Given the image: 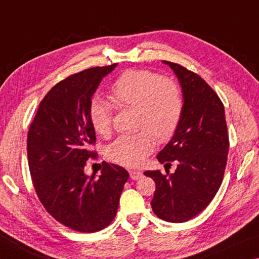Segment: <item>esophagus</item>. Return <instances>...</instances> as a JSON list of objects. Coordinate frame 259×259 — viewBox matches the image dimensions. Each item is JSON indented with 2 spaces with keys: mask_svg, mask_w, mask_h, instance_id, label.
<instances>
[{
  "mask_svg": "<svg viewBox=\"0 0 259 259\" xmlns=\"http://www.w3.org/2000/svg\"><path fill=\"white\" fill-rule=\"evenodd\" d=\"M130 176L133 181H138L142 177V172H140V171H137V170H130Z\"/></svg>",
  "mask_w": 259,
  "mask_h": 259,
  "instance_id": "obj_1",
  "label": "esophagus"
}]
</instances>
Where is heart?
Returning a JSON list of instances; mask_svg holds the SVG:
<instances>
[{
    "label": "heart",
    "mask_w": 259,
    "mask_h": 259,
    "mask_svg": "<svg viewBox=\"0 0 259 259\" xmlns=\"http://www.w3.org/2000/svg\"><path fill=\"white\" fill-rule=\"evenodd\" d=\"M111 99L120 107L135 109L132 134L120 135L107 148L110 161L125 166H139L153 152L155 142L170 141L177 132L183 114V95L175 79L146 69L126 70L113 82ZM89 119L95 132L109 138L112 132V106L94 97Z\"/></svg>",
    "instance_id": "obj_1"
}]
</instances>
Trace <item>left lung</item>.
Listing matches in <instances>:
<instances>
[{
    "instance_id": "obj_1",
    "label": "left lung",
    "mask_w": 259,
    "mask_h": 259,
    "mask_svg": "<svg viewBox=\"0 0 259 259\" xmlns=\"http://www.w3.org/2000/svg\"><path fill=\"white\" fill-rule=\"evenodd\" d=\"M182 85L183 114L171 141L157 155L174 174L146 171L156 184L150 204L162 220L181 224L202 212L215 197L224 180L229 139L225 109L215 91L198 74L178 63L163 61Z\"/></svg>"
}]
</instances>
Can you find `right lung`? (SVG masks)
Instances as JSON below:
<instances>
[{
	"label": "right lung",
	"instance_id": "1",
	"mask_svg": "<svg viewBox=\"0 0 259 259\" xmlns=\"http://www.w3.org/2000/svg\"><path fill=\"white\" fill-rule=\"evenodd\" d=\"M117 63L73 74L39 104L27 133V160L35 193L55 220L81 233L104 229L116 217L128 180L121 166L103 162L101 176L84 174L96 133L89 119L91 97Z\"/></svg>",
	"mask_w": 259,
	"mask_h": 259
}]
</instances>
